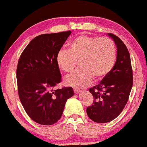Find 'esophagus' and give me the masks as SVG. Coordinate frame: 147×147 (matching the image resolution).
I'll list each match as a JSON object with an SVG mask.
<instances>
[{"mask_svg": "<svg viewBox=\"0 0 147 147\" xmlns=\"http://www.w3.org/2000/svg\"><path fill=\"white\" fill-rule=\"evenodd\" d=\"M74 93H76V94H77V93H79L80 90H78V89H76V88H74Z\"/></svg>", "mask_w": 147, "mask_h": 147, "instance_id": "1", "label": "esophagus"}]
</instances>
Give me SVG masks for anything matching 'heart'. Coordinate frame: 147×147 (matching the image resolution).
Listing matches in <instances>:
<instances>
[{"mask_svg":"<svg viewBox=\"0 0 147 147\" xmlns=\"http://www.w3.org/2000/svg\"><path fill=\"white\" fill-rule=\"evenodd\" d=\"M117 59V48L109 37L80 35L71 41L69 51L61 49L56 56V62L63 73H71L79 61L81 68L65 79L67 86L82 88L93 80L100 81L111 72Z\"/></svg>","mask_w":147,"mask_h":147,"instance_id":"obj_1","label":"heart"}]
</instances>
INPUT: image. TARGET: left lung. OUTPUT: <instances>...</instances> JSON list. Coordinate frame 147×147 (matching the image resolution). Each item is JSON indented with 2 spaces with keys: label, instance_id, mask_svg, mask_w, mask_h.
Here are the masks:
<instances>
[{
  "label": "left lung",
  "instance_id": "1",
  "mask_svg": "<svg viewBox=\"0 0 147 147\" xmlns=\"http://www.w3.org/2000/svg\"><path fill=\"white\" fill-rule=\"evenodd\" d=\"M117 47V59L113 70L96 86L89 88L93 102L86 109L89 118L106 123L122 113L128 101L133 84L129 51L117 36L109 33Z\"/></svg>",
  "mask_w": 147,
  "mask_h": 147
}]
</instances>
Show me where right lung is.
Returning a JSON list of instances; mask_svg holds the SVG:
<instances>
[{
  "label": "right lung",
  "mask_w": 147,
  "mask_h": 147,
  "mask_svg": "<svg viewBox=\"0 0 147 147\" xmlns=\"http://www.w3.org/2000/svg\"><path fill=\"white\" fill-rule=\"evenodd\" d=\"M71 33L37 36L20 57L16 71L20 100L29 117L40 125L56 123L62 115L66 100L74 96L71 87L54 89L61 81L56 56Z\"/></svg>",
  "instance_id": "add662e5"
}]
</instances>
